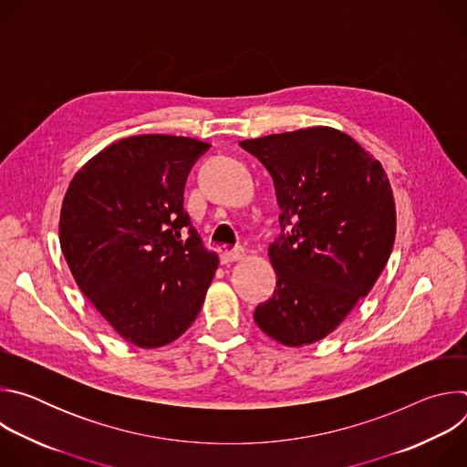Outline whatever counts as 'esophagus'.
Masks as SVG:
<instances>
[{
  "label": "esophagus",
  "mask_w": 467,
  "mask_h": 467,
  "mask_svg": "<svg viewBox=\"0 0 467 467\" xmlns=\"http://www.w3.org/2000/svg\"><path fill=\"white\" fill-rule=\"evenodd\" d=\"M247 256V251L244 247H238V249H233V251H223L222 253V262L223 264H233V262H238V260H244Z\"/></svg>",
  "instance_id": "esophagus-1"
}]
</instances>
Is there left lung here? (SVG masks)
I'll list each match as a JSON object with an SVG mask.
<instances>
[{
    "instance_id": "left-lung-1",
    "label": "left lung",
    "mask_w": 467,
    "mask_h": 467,
    "mask_svg": "<svg viewBox=\"0 0 467 467\" xmlns=\"http://www.w3.org/2000/svg\"><path fill=\"white\" fill-rule=\"evenodd\" d=\"M275 182L283 233L268 256L277 275L258 328L288 348L335 330L366 297L391 254L397 216L382 164L327 125L242 140Z\"/></svg>"
}]
</instances>
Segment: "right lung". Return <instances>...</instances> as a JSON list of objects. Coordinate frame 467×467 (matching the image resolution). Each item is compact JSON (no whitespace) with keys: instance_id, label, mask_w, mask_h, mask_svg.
Here are the masks:
<instances>
[{"instance_id":"obj_1","label":"right lung","mask_w":467,"mask_h":467,"mask_svg":"<svg viewBox=\"0 0 467 467\" xmlns=\"http://www.w3.org/2000/svg\"><path fill=\"white\" fill-rule=\"evenodd\" d=\"M205 150L188 137H127L94 155L66 190L62 254L79 290L132 346L177 340L216 275L218 254L182 209L186 175Z\"/></svg>"}]
</instances>
